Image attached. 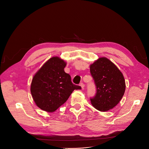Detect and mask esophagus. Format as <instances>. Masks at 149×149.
Segmentation results:
<instances>
[{"instance_id": "obj_1", "label": "esophagus", "mask_w": 149, "mask_h": 149, "mask_svg": "<svg viewBox=\"0 0 149 149\" xmlns=\"http://www.w3.org/2000/svg\"><path fill=\"white\" fill-rule=\"evenodd\" d=\"M80 86H81V88L82 89H84V83H80Z\"/></svg>"}]
</instances>
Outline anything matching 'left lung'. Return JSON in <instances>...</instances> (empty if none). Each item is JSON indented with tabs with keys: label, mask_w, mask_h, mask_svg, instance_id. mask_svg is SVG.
Returning <instances> with one entry per match:
<instances>
[{
	"label": "left lung",
	"mask_w": 149,
	"mask_h": 149,
	"mask_svg": "<svg viewBox=\"0 0 149 149\" xmlns=\"http://www.w3.org/2000/svg\"><path fill=\"white\" fill-rule=\"evenodd\" d=\"M90 72L97 88L95 95L90 98L92 106L102 112L113 108L121 101L126 89L123 74L106 57L99 58L91 65Z\"/></svg>",
	"instance_id": "8db88e82"
}]
</instances>
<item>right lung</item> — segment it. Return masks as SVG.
I'll return each instance as SVG.
<instances>
[{"label":"right lung","instance_id":"1","mask_svg":"<svg viewBox=\"0 0 149 149\" xmlns=\"http://www.w3.org/2000/svg\"><path fill=\"white\" fill-rule=\"evenodd\" d=\"M66 63L58 57L49 59L34 75L31 93L36 105L42 110L53 112L63 104L75 89L81 87L74 84L64 68Z\"/></svg>","mask_w":149,"mask_h":149}]
</instances>
